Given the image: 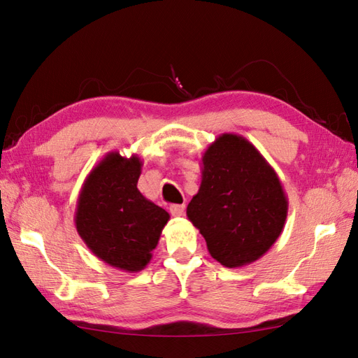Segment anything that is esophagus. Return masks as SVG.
<instances>
[{"label": "esophagus", "instance_id": "1", "mask_svg": "<svg viewBox=\"0 0 358 358\" xmlns=\"http://www.w3.org/2000/svg\"><path fill=\"white\" fill-rule=\"evenodd\" d=\"M184 211H185V207H184V206H178V203H174V206L170 207V213H171L174 217L182 216V215H184Z\"/></svg>", "mask_w": 358, "mask_h": 358}]
</instances>
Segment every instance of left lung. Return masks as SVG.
Wrapping results in <instances>:
<instances>
[{"label": "left lung", "mask_w": 358, "mask_h": 358, "mask_svg": "<svg viewBox=\"0 0 358 358\" xmlns=\"http://www.w3.org/2000/svg\"><path fill=\"white\" fill-rule=\"evenodd\" d=\"M187 216L211 257L235 268L259 259L280 238L289 201L278 174L245 137L224 133L202 156Z\"/></svg>", "instance_id": "left-lung-1"}]
</instances>
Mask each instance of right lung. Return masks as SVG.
<instances>
[{"instance_id": "obj_1", "label": "right lung", "mask_w": 358, "mask_h": 358, "mask_svg": "<svg viewBox=\"0 0 358 358\" xmlns=\"http://www.w3.org/2000/svg\"><path fill=\"white\" fill-rule=\"evenodd\" d=\"M137 155L111 151L87 174L76 208V229L99 259L134 273L148 266L170 215L138 192Z\"/></svg>"}]
</instances>
